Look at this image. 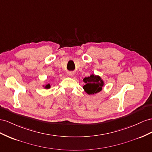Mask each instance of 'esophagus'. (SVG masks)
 Instances as JSON below:
<instances>
[{
  "instance_id": "esophagus-1",
  "label": "esophagus",
  "mask_w": 152,
  "mask_h": 152,
  "mask_svg": "<svg viewBox=\"0 0 152 152\" xmlns=\"http://www.w3.org/2000/svg\"><path fill=\"white\" fill-rule=\"evenodd\" d=\"M69 76H72V75H73V73H72V72H69Z\"/></svg>"
}]
</instances>
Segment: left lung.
Wrapping results in <instances>:
<instances>
[{
	"mask_svg": "<svg viewBox=\"0 0 152 152\" xmlns=\"http://www.w3.org/2000/svg\"><path fill=\"white\" fill-rule=\"evenodd\" d=\"M83 81L85 83L83 89L89 95L98 93L102 90L103 81L99 76L92 75L90 77H85Z\"/></svg>",
	"mask_w": 152,
	"mask_h": 152,
	"instance_id": "left-lung-1",
	"label": "left lung"
}]
</instances>
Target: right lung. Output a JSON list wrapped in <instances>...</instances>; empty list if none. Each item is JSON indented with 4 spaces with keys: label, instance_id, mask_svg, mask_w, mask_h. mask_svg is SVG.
<instances>
[{
    "label": "right lung",
    "instance_id": "add662e5",
    "mask_svg": "<svg viewBox=\"0 0 152 152\" xmlns=\"http://www.w3.org/2000/svg\"><path fill=\"white\" fill-rule=\"evenodd\" d=\"M45 88H50V84H48L47 85H46Z\"/></svg>",
    "mask_w": 152,
    "mask_h": 152
}]
</instances>
